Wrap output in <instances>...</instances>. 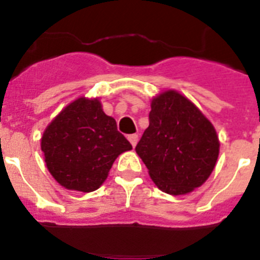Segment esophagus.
<instances>
[{"instance_id": "34e87169", "label": "esophagus", "mask_w": 260, "mask_h": 260, "mask_svg": "<svg viewBox=\"0 0 260 260\" xmlns=\"http://www.w3.org/2000/svg\"><path fill=\"white\" fill-rule=\"evenodd\" d=\"M127 139H128V142H130V143H132V146H133V147L137 146V143H138V135H137V134L128 135Z\"/></svg>"}]
</instances>
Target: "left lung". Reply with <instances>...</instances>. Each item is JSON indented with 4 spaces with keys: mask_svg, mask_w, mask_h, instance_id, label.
<instances>
[{
    "mask_svg": "<svg viewBox=\"0 0 260 260\" xmlns=\"http://www.w3.org/2000/svg\"><path fill=\"white\" fill-rule=\"evenodd\" d=\"M161 191L185 195L203 185L219 157V137L210 119L176 89L151 100L150 126L135 147Z\"/></svg>",
    "mask_w": 260,
    "mask_h": 260,
    "instance_id": "8db88e82",
    "label": "left lung"
}]
</instances>
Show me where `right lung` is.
Instances as JSON below:
<instances>
[{
    "label": "right lung",
    "mask_w": 260,
    "mask_h": 260,
    "mask_svg": "<svg viewBox=\"0 0 260 260\" xmlns=\"http://www.w3.org/2000/svg\"><path fill=\"white\" fill-rule=\"evenodd\" d=\"M132 148L98 98L75 99L41 137V151L53 178L65 189L82 192L98 190L114 160Z\"/></svg>",
    "instance_id": "obj_1"
}]
</instances>
